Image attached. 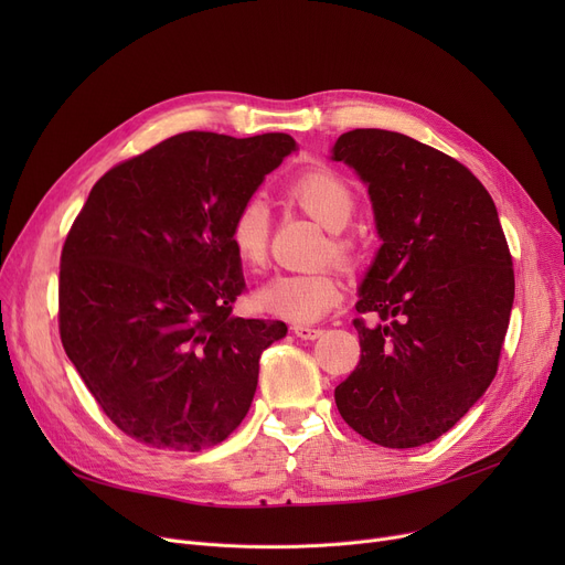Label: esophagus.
<instances>
[{
	"label": "esophagus",
	"mask_w": 565,
	"mask_h": 565,
	"mask_svg": "<svg viewBox=\"0 0 565 565\" xmlns=\"http://www.w3.org/2000/svg\"><path fill=\"white\" fill-rule=\"evenodd\" d=\"M292 334L305 339V341H313V339H318L322 334V330L320 328H311V324H292Z\"/></svg>",
	"instance_id": "esophagus-1"
}]
</instances>
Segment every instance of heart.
Here are the masks:
<instances>
[{"label": "heart", "instance_id": "1", "mask_svg": "<svg viewBox=\"0 0 565 565\" xmlns=\"http://www.w3.org/2000/svg\"><path fill=\"white\" fill-rule=\"evenodd\" d=\"M288 199L330 231L322 258L350 260L354 256L352 237L343 231L358 207V196L345 178L332 169H309L292 178ZM270 241V211L265 201L252 196L237 205L228 222V245L243 267L258 270L267 258ZM343 300V281L337 270H318L309 275H277L254 292V307L260 313L288 322H316Z\"/></svg>", "mask_w": 565, "mask_h": 565}]
</instances>
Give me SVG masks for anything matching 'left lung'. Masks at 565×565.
I'll list each match as a JSON object with an SVG mask.
<instances>
[{"instance_id": "left-lung-1", "label": "left lung", "mask_w": 565, "mask_h": 565, "mask_svg": "<svg viewBox=\"0 0 565 565\" xmlns=\"http://www.w3.org/2000/svg\"><path fill=\"white\" fill-rule=\"evenodd\" d=\"M332 160L369 185L382 245L352 324L362 358L334 401L387 449L451 430L497 375L515 275L492 196L465 164L401 132H343Z\"/></svg>"}]
</instances>
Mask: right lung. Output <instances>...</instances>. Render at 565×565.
Listing matches in <instances>:
<instances>
[{"label": "right lung", "instance_id": "right-lung-1", "mask_svg": "<svg viewBox=\"0 0 565 565\" xmlns=\"http://www.w3.org/2000/svg\"><path fill=\"white\" fill-rule=\"evenodd\" d=\"M267 132H181L111 167L62 249L58 334L100 409L151 449L201 451L249 412L281 320L233 316L228 222L295 151Z\"/></svg>", "mask_w": 565, "mask_h": 565}]
</instances>
